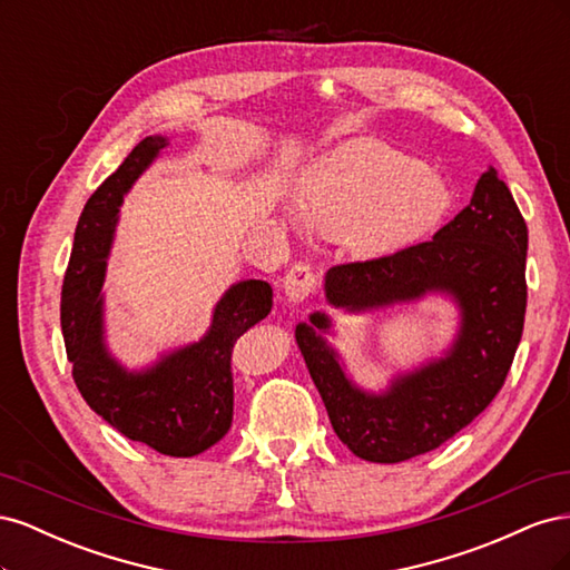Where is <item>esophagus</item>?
<instances>
[{
	"label": "esophagus",
	"instance_id": "34e87169",
	"mask_svg": "<svg viewBox=\"0 0 570 570\" xmlns=\"http://www.w3.org/2000/svg\"><path fill=\"white\" fill-rule=\"evenodd\" d=\"M318 287V275L316 271L299 262L292 266L285 275V283H283V289H285V297L289 304H302L304 299H308L316 292Z\"/></svg>",
	"mask_w": 570,
	"mask_h": 570
}]
</instances>
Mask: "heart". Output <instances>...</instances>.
<instances>
[{
    "label": "heart",
    "mask_w": 570,
    "mask_h": 570,
    "mask_svg": "<svg viewBox=\"0 0 570 570\" xmlns=\"http://www.w3.org/2000/svg\"><path fill=\"white\" fill-rule=\"evenodd\" d=\"M308 230L342 235L347 249L375 258L419 243L446 216L452 189L435 168L373 137H354L304 168L295 193Z\"/></svg>",
    "instance_id": "b5f03b06"
}]
</instances>
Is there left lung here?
I'll list each match as a JSON object with an SVG mask.
<instances>
[{
    "mask_svg": "<svg viewBox=\"0 0 570 570\" xmlns=\"http://www.w3.org/2000/svg\"><path fill=\"white\" fill-rule=\"evenodd\" d=\"M528 228L490 166L471 204L421 243L325 273V299L350 314L446 295L459 331L440 358L400 373L383 392L361 390L325 340L333 321L316 312L295 337L337 438L373 463H400L454 438L502 390L525 321Z\"/></svg>",
    "mask_w": 570,
    "mask_h": 570,
    "instance_id": "1",
    "label": "left lung"
}]
</instances>
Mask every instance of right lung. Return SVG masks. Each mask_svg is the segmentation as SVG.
Instances as JSON below:
<instances>
[{
	"instance_id": "obj_1",
	"label": "right lung",
	"mask_w": 570,
	"mask_h": 570,
	"mask_svg": "<svg viewBox=\"0 0 570 570\" xmlns=\"http://www.w3.org/2000/svg\"><path fill=\"white\" fill-rule=\"evenodd\" d=\"M166 145L161 135L145 137L85 204L61 287V333L73 381L95 413L159 454L197 456L230 430L233 347L268 316L273 289L266 281L230 285L202 340L161 354L142 371H128L111 356L105 342L101 285L118 206Z\"/></svg>"
}]
</instances>
